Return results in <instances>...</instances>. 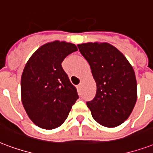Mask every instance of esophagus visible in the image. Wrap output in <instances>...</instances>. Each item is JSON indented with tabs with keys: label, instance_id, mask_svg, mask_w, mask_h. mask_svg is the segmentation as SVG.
<instances>
[{
	"label": "esophagus",
	"instance_id": "34e87169",
	"mask_svg": "<svg viewBox=\"0 0 153 153\" xmlns=\"http://www.w3.org/2000/svg\"><path fill=\"white\" fill-rule=\"evenodd\" d=\"M81 87H82V84H81V83H79V84L78 85V86H77V88H78V89H79V90L81 89Z\"/></svg>",
	"mask_w": 153,
	"mask_h": 153
}]
</instances>
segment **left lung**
Instances as JSON below:
<instances>
[{"mask_svg": "<svg viewBox=\"0 0 153 153\" xmlns=\"http://www.w3.org/2000/svg\"><path fill=\"white\" fill-rule=\"evenodd\" d=\"M96 82V95L87 102L92 117L102 126L115 128L131 115L137 100V83L126 57L108 42L78 45Z\"/></svg>", "mask_w": 153, "mask_h": 153, "instance_id": "8db88e82", "label": "left lung"}]
</instances>
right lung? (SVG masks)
Segmentation results:
<instances>
[{
    "label": "right lung",
    "mask_w": 153,
    "mask_h": 153,
    "mask_svg": "<svg viewBox=\"0 0 153 153\" xmlns=\"http://www.w3.org/2000/svg\"><path fill=\"white\" fill-rule=\"evenodd\" d=\"M78 51L73 43H45L28 60L21 79L22 102L35 125L51 130L62 124L79 98L62 67L64 58Z\"/></svg>",
    "instance_id": "add662e5"
}]
</instances>
